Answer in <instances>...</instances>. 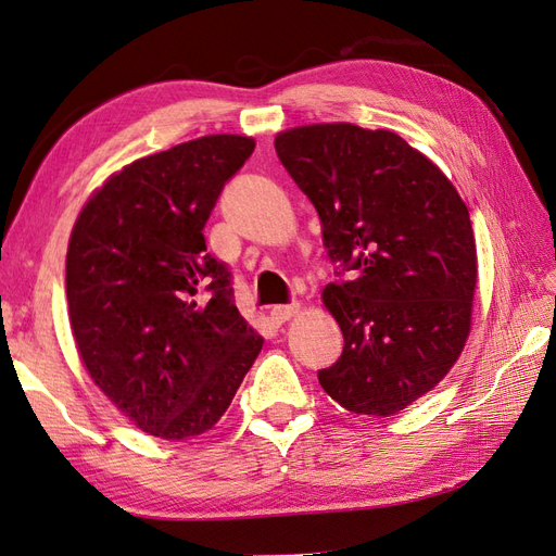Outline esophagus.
<instances>
[{"instance_id":"34e87169","label":"esophagus","mask_w":556,"mask_h":556,"mask_svg":"<svg viewBox=\"0 0 556 556\" xmlns=\"http://www.w3.org/2000/svg\"><path fill=\"white\" fill-rule=\"evenodd\" d=\"M299 304H292V306H274L271 308V319L276 325H282V323H288L290 317H294L296 313H299Z\"/></svg>"}]
</instances>
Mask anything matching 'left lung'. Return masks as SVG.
<instances>
[{
	"label": "left lung",
	"instance_id": "8db88e82",
	"mask_svg": "<svg viewBox=\"0 0 556 556\" xmlns=\"http://www.w3.org/2000/svg\"><path fill=\"white\" fill-rule=\"evenodd\" d=\"M274 143L350 276L323 292L345 345L319 384L350 413L390 417L431 392L466 345L478 285L468 208L390 129L301 125Z\"/></svg>",
	"mask_w": 556,
	"mask_h": 556
}]
</instances>
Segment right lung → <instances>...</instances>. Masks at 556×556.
<instances>
[{"mask_svg":"<svg viewBox=\"0 0 556 556\" xmlns=\"http://www.w3.org/2000/svg\"><path fill=\"white\" fill-rule=\"evenodd\" d=\"M255 150L208 134L113 172L83 204L66 248V304L92 382L141 431L206 433L264 345L231 301L204 225Z\"/></svg>","mask_w":556,"mask_h":556,"instance_id":"add662e5","label":"right lung"}]
</instances>
